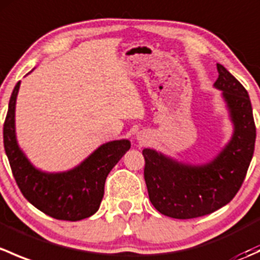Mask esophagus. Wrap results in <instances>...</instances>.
Wrapping results in <instances>:
<instances>
[{"mask_svg": "<svg viewBox=\"0 0 260 260\" xmlns=\"http://www.w3.org/2000/svg\"><path fill=\"white\" fill-rule=\"evenodd\" d=\"M147 135L146 133H138L137 135V141H138V143H140V145H145V143H147Z\"/></svg>", "mask_w": 260, "mask_h": 260, "instance_id": "esophagus-1", "label": "esophagus"}]
</instances>
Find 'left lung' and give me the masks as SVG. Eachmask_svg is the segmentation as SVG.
I'll use <instances>...</instances> for the list:
<instances>
[{"mask_svg":"<svg viewBox=\"0 0 260 260\" xmlns=\"http://www.w3.org/2000/svg\"><path fill=\"white\" fill-rule=\"evenodd\" d=\"M214 88L221 91L233 135L221 151L205 164L177 161L153 148L142 151L149 200L157 211L174 219L211 214L233 200L250 165L255 124L248 91L221 64Z\"/></svg>","mask_w":260,"mask_h":260,"instance_id":"1","label":"left lung"}]
</instances>
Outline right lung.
Listing matches in <instances>:
<instances>
[{
	"mask_svg": "<svg viewBox=\"0 0 260 260\" xmlns=\"http://www.w3.org/2000/svg\"><path fill=\"white\" fill-rule=\"evenodd\" d=\"M20 84L12 91L4 124L5 151L18 188L28 203L54 219L79 221L91 216L101 206L107 176L131 148V142L115 140L103 143L68 171L38 169L17 142L15 111Z\"/></svg>",
	"mask_w": 260,
	"mask_h": 260,
	"instance_id": "add662e5",
	"label": "right lung"
}]
</instances>
